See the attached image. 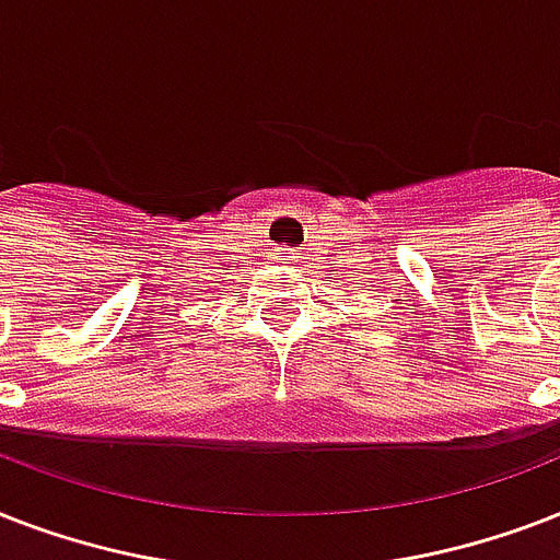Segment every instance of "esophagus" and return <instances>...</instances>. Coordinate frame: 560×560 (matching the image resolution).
Wrapping results in <instances>:
<instances>
[{
	"label": "esophagus",
	"instance_id": "esophagus-1",
	"mask_svg": "<svg viewBox=\"0 0 560 560\" xmlns=\"http://www.w3.org/2000/svg\"><path fill=\"white\" fill-rule=\"evenodd\" d=\"M288 258H290V255H288Z\"/></svg>",
	"mask_w": 560,
	"mask_h": 560
}]
</instances>
